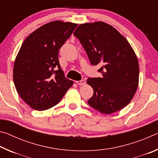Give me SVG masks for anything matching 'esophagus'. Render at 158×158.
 Here are the masks:
<instances>
[{
  "label": "esophagus",
  "instance_id": "obj_1",
  "mask_svg": "<svg viewBox=\"0 0 158 158\" xmlns=\"http://www.w3.org/2000/svg\"><path fill=\"white\" fill-rule=\"evenodd\" d=\"M76 83L79 85H84L85 84V81H84V80H81V81H77Z\"/></svg>",
  "mask_w": 158,
  "mask_h": 158
}]
</instances>
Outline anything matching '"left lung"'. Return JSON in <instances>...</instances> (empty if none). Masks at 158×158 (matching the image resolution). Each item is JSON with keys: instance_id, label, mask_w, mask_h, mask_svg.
Wrapping results in <instances>:
<instances>
[{"instance_id": "left-lung-1", "label": "left lung", "mask_w": 158, "mask_h": 158, "mask_svg": "<svg viewBox=\"0 0 158 158\" xmlns=\"http://www.w3.org/2000/svg\"><path fill=\"white\" fill-rule=\"evenodd\" d=\"M86 52L92 65L102 77L89 78L93 89L88 103L95 110L110 114L132 100L139 84L138 60L129 42L113 26L98 21L79 25L74 32Z\"/></svg>"}]
</instances>
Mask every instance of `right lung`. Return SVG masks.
<instances>
[{
    "label": "right lung",
    "mask_w": 158,
    "mask_h": 158,
    "mask_svg": "<svg viewBox=\"0 0 158 158\" xmlns=\"http://www.w3.org/2000/svg\"><path fill=\"white\" fill-rule=\"evenodd\" d=\"M77 26L52 21L29 35L21 45L15 61L13 80L21 99L33 109L52 108L73 85L61 69L58 52Z\"/></svg>",
    "instance_id": "add662e5"
}]
</instances>
